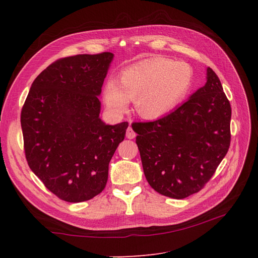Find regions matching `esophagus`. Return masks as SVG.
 I'll return each instance as SVG.
<instances>
[{
  "mask_svg": "<svg viewBox=\"0 0 258 258\" xmlns=\"http://www.w3.org/2000/svg\"><path fill=\"white\" fill-rule=\"evenodd\" d=\"M135 136H136V134H135V132L133 131V128L131 127V126H128L127 130H126V138L130 139V140H132V139L135 138Z\"/></svg>",
  "mask_w": 258,
  "mask_h": 258,
  "instance_id": "esophagus-1",
  "label": "esophagus"
}]
</instances>
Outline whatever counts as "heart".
Instances as JSON below:
<instances>
[{
    "label": "heart",
    "mask_w": 258,
    "mask_h": 258,
    "mask_svg": "<svg viewBox=\"0 0 258 258\" xmlns=\"http://www.w3.org/2000/svg\"><path fill=\"white\" fill-rule=\"evenodd\" d=\"M194 71L183 61L155 57L140 61L103 86V100L113 114H122L135 100L136 111L144 118H157L169 113L188 95Z\"/></svg>",
    "instance_id": "obj_1"
}]
</instances>
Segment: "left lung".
<instances>
[{
	"mask_svg": "<svg viewBox=\"0 0 258 258\" xmlns=\"http://www.w3.org/2000/svg\"><path fill=\"white\" fill-rule=\"evenodd\" d=\"M232 109L221 81L206 69V83L175 111L154 122L133 123L147 182L182 200L201 190L231 143Z\"/></svg>",
	"mask_w": 258,
	"mask_h": 258,
	"instance_id": "1",
	"label": "left lung"
}]
</instances>
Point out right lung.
<instances>
[{
  "mask_svg": "<svg viewBox=\"0 0 258 258\" xmlns=\"http://www.w3.org/2000/svg\"><path fill=\"white\" fill-rule=\"evenodd\" d=\"M114 54L58 59L31 85L21 113L24 151L32 172L48 190L70 203L104 189L108 164L128 123L100 117L104 79Z\"/></svg>",
  "mask_w": 258,
  "mask_h": 258,
  "instance_id": "right-lung-1",
  "label": "right lung"
}]
</instances>
